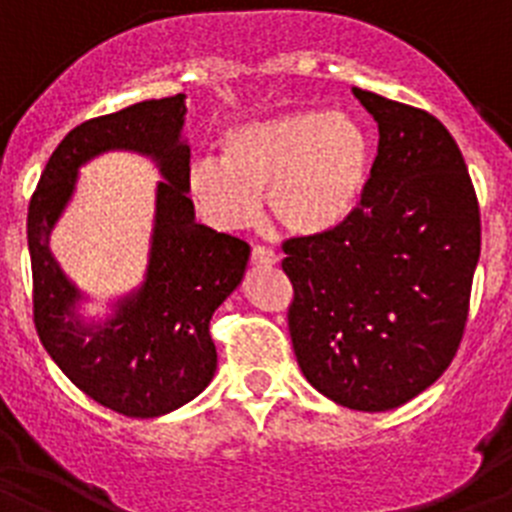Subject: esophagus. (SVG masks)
Listing matches in <instances>:
<instances>
[{
    "mask_svg": "<svg viewBox=\"0 0 512 512\" xmlns=\"http://www.w3.org/2000/svg\"><path fill=\"white\" fill-rule=\"evenodd\" d=\"M279 261L277 251H271V248L266 246H256L251 251V264L253 266H274Z\"/></svg>",
    "mask_w": 512,
    "mask_h": 512,
    "instance_id": "1",
    "label": "esophagus"
}]
</instances>
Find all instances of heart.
I'll list each match as a JSON object with an SVG mask.
<instances>
[{"instance_id":"1","label":"heart","mask_w":512,"mask_h":512,"mask_svg":"<svg viewBox=\"0 0 512 512\" xmlns=\"http://www.w3.org/2000/svg\"><path fill=\"white\" fill-rule=\"evenodd\" d=\"M369 166L372 138L354 115L295 110L230 128L220 158H192L187 192L220 230L248 228L266 194L279 228L323 235L354 212Z\"/></svg>"}]
</instances>
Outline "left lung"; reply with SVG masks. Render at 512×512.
I'll list each match as a JSON object with an SVG mask.
<instances>
[{
  "label": "left lung",
  "mask_w": 512,
  "mask_h": 512,
  "mask_svg": "<svg viewBox=\"0 0 512 512\" xmlns=\"http://www.w3.org/2000/svg\"><path fill=\"white\" fill-rule=\"evenodd\" d=\"M379 125L361 202L338 228L284 243L289 336L307 382L382 413L431 387L459 351L482 225L467 164L431 112L354 89Z\"/></svg>",
  "instance_id": "left-lung-1"
}]
</instances>
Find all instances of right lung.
I'll return each mask as SVG.
<instances>
[{
  "mask_svg": "<svg viewBox=\"0 0 512 512\" xmlns=\"http://www.w3.org/2000/svg\"><path fill=\"white\" fill-rule=\"evenodd\" d=\"M184 115V94H176L81 122L48 158L27 207L40 343L84 395L128 418L171 413L210 384L217 369L210 318L241 284L251 253L241 238L194 220ZM110 147L151 155L167 182L159 183L147 282L118 303L110 321L84 326L75 318L78 290L57 269L47 238L73 193L78 166Z\"/></svg>",
  "mask_w": 512,
  "mask_h": 512,
  "instance_id": "1",
  "label": "right lung"
}]
</instances>
